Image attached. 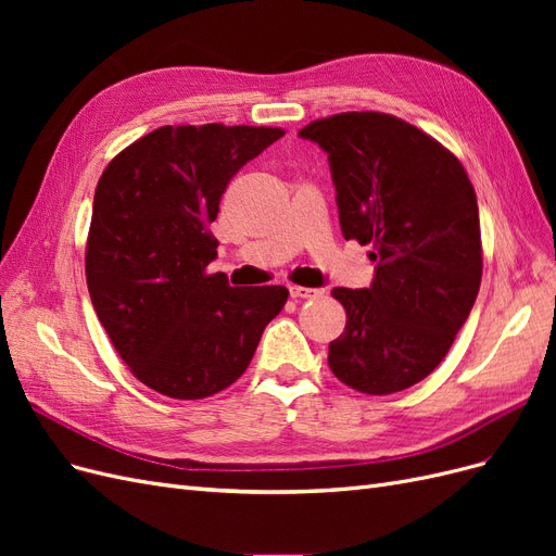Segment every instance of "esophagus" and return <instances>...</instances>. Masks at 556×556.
Segmentation results:
<instances>
[{
  "label": "esophagus",
  "mask_w": 556,
  "mask_h": 556,
  "mask_svg": "<svg viewBox=\"0 0 556 556\" xmlns=\"http://www.w3.org/2000/svg\"><path fill=\"white\" fill-rule=\"evenodd\" d=\"M319 290H313V288H299V285H292L290 288V296L296 301V299H313L317 296Z\"/></svg>",
  "instance_id": "obj_1"
}]
</instances>
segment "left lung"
I'll return each instance as SVG.
<instances>
[{"label": "left lung", "instance_id": "8db88e82", "mask_svg": "<svg viewBox=\"0 0 556 556\" xmlns=\"http://www.w3.org/2000/svg\"><path fill=\"white\" fill-rule=\"evenodd\" d=\"M327 153L343 237L371 245V288H333L348 323L329 368L394 394L443 362L482 278L478 199L462 162L401 117L350 111L299 131Z\"/></svg>", "mask_w": 556, "mask_h": 556}]
</instances>
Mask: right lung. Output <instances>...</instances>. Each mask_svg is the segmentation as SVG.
<instances>
[{"instance_id": "obj_1", "label": "right lung", "mask_w": 556, "mask_h": 556, "mask_svg": "<svg viewBox=\"0 0 556 556\" xmlns=\"http://www.w3.org/2000/svg\"><path fill=\"white\" fill-rule=\"evenodd\" d=\"M278 127L178 125L146 134L97 182L86 278L113 348L150 390L206 399L239 380L282 285L231 288L206 274L217 257L208 225L227 182L282 137Z\"/></svg>"}]
</instances>
